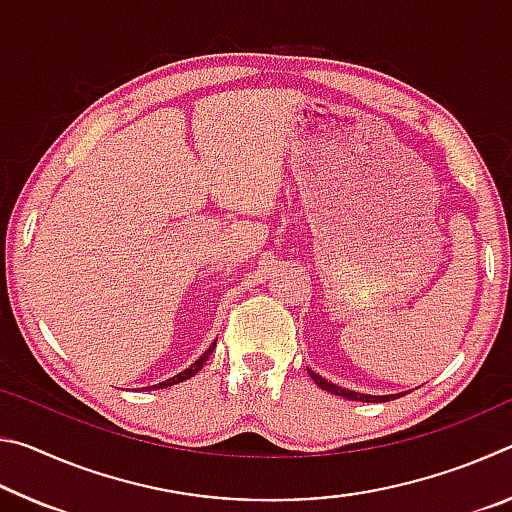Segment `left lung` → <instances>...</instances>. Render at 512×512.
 Wrapping results in <instances>:
<instances>
[{
  "mask_svg": "<svg viewBox=\"0 0 512 512\" xmlns=\"http://www.w3.org/2000/svg\"><path fill=\"white\" fill-rule=\"evenodd\" d=\"M309 375H311V379L316 381L318 388H323V391L332 393V395L345 397V400H354V402H391V400H395V397H402V393H397V395H366V393H354V391H348V388L336 386V384H332V381H327V379H323L320 375H316L314 370H309Z\"/></svg>",
  "mask_w": 512,
  "mask_h": 512,
  "instance_id": "1",
  "label": "left lung"
}]
</instances>
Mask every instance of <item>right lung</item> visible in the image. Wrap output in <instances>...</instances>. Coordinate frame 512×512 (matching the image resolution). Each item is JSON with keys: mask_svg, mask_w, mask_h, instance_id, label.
Listing matches in <instances>:
<instances>
[{"mask_svg": "<svg viewBox=\"0 0 512 512\" xmlns=\"http://www.w3.org/2000/svg\"><path fill=\"white\" fill-rule=\"evenodd\" d=\"M214 348H216V341L210 345V348H207V350L203 352V357H201V359L192 363V366L185 368L183 372H178V375L169 377L167 381H162V384H155V386H149V388H167V386H173V384H180V381H185V379H189V377H194L196 372L203 368V363H205L207 359H210V354H212V350H214Z\"/></svg>", "mask_w": 512, "mask_h": 512, "instance_id": "obj_1", "label": "right lung"}]
</instances>
